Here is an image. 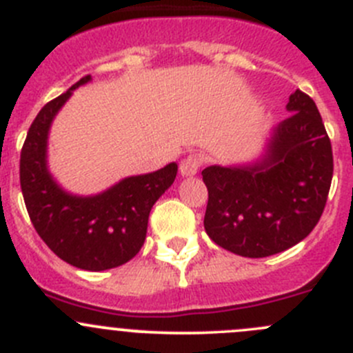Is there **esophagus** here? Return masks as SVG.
Returning a JSON list of instances; mask_svg holds the SVG:
<instances>
[{
    "instance_id": "esophagus-1",
    "label": "esophagus",
    "mask_w": 353,
    "mask_h": 353,
    "mask_svg": "<svg viewBox=\"0 0 353 353\" xmlns=\"http://www.w3.org/2000/svg\"><path fill=\"white\" fill-rule=\"evenodd\" d=\"M201 163L203 160L198 154L188 155L186 159H183V162H181V174H183V176H194L199 170V167H201Z\"/></svg>"
}]
</instances>
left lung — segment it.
<instances>
[{
	"label": "left lung",
	"mask_w": 353,
	"mask_h": 353,
	"mask_svg": "<svg viewBox=\"0 0 353 353\" xmlns=\"http://www.w3.org/2000/svg\"><path fill=\"white\" fill-rule=\"evenodd\" d=\"M290 116L275 128L261 162L210 165L205 230L220 248L265 258L312 232L328 199L333 152L314 101L302 90L288 99Z\"/></svg>",
	"instance_id": "1"
}]
</instances>
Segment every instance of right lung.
Instances as JSON below:
<instances>
[{
	"mask_svg": "<svg viewBox=\"0 0 353 353\" xmlns=\"http://www.w3.org/2000/svg\"><path fill=\"white\" fill-rule=\"evenodd\" d=\"M87 81L90 74L39 110L20 154V186L32 225L49 249L77 268L102 272L138 254L152 206L176 179L177 163L126 177L95 196H74L61 190L46 163L48 133L71 92Z\"/></svg>",
	"mask_w": 353,
	"mask_h": 353,
	"instance_id": "add662e5",
	"label": "right lung"
}]
</instances>
